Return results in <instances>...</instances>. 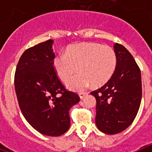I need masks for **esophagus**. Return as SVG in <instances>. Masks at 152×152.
<instances>
[{"label": "esophagus", "mask_w": 152, "mask_h": 152, "mask_svg": "<svg viewBox=\"0 0 152 152\" xmlns=\"http://www.w3.org/2000/svg\"><path fill=\"white\" fill-rule=\"evenodd\" d=\"M86 94H87V93L85 92L80 93V94H79V96H80V99H84V97L86 96Z\"/></svg>", "instance_id": "34e87169"}]
</instances>
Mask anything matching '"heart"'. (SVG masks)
<instances>
[{"instance_id":"1","label":"heart","mask_w":152,"mask_h":152,"mask_svg":"<svg viewBox=\"0 0 152 152\" xmlns=\"http://www.w3.org/2000/svg\"><path fill=\"white\" fill-rule=\"evenodd\" d=\"M53 68L60 79L66 81L67 88L81 91L93 83L101 86L110 78L116 67V55L112 47L95 42H81L70 45L66 53L53 58Z\"/></svg>"}]
</instances>
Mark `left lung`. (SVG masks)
Instances as JSON below:
<instances>
[{"mask_svg": "<svg viewBox=\"0 0 152 152\" xmlns=\"http://www.w3.org/2000/svg\"><path fill=\"white\" fill-rule=\"evenodd\" d=\"M116 67L110 79L91 94L96 98V123L103 133L114 135L132 123L142 100V77L129 52L120 44L113 46Z\"/></svg>", "mask_w": 152, "mask_h": 152, "instance_id": "8db88e82", "label": "left lung"}]
</instances>
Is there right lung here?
<instances>
[{
    "label": "right lung",
    "mask_w": 152,
    "mask_h": 152,
    "mask_svg": "<svg viewBox=\"0 0 152 152\" xmlns=\"http://www.w3.org/2000/svg\"><path fill=\"white\" fill-rule=\"evenodd\" d=\"M53 43L52 39L47 40L23 53L16 68L14 87L26 121L42 135L59 136L70 128V109L80 98L67 91L58 78L52 64Z\"/></svg>",
    "instance_id": "add662e5"
}]
</instances>
